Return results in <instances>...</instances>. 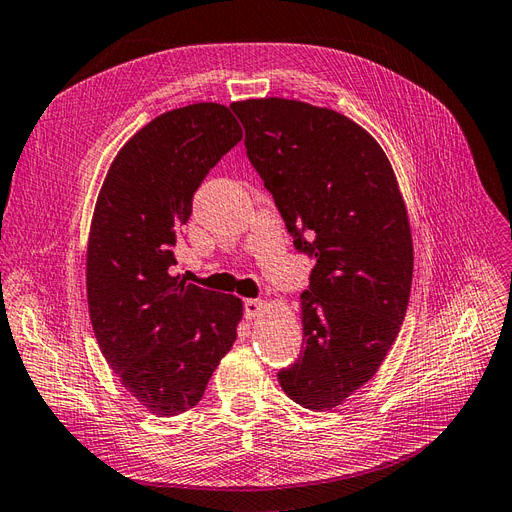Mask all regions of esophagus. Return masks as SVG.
<instances>
[{
    "instance_id": "1",
    "label": "esophagus",
    "mask_w": 512,
    "mask_h": 512,
    "mask_svg": "<svg viewBox=\"0 0 512 512\" xmlns=\"http://www.w3.org/2000/svg\"><path fill=\"white\" fill-rule=\"evenodd\" d=\"M261 309H264V300H259V298H246L244 300V316L248 320H253L255 316H259Z\"/></svg>"
}]
</instances>
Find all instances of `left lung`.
<instances>
[{"label": "left lung", "mask_w": 512, "mask_h": 512, "mask_svg": "<svg viewBox=\"0 0 512 512\" xmlns=\"http://www.w3.org/2000/svg\"><path fill=\"white\" fill-rule=\"evenodd\" d=\"M248 162L298 253L316 264L303 300V352L279 370L305 409L342 404L381 368L406 316L413 240L378 142L344 114L290 99L231 103Z\"/></svg>", "instance_id": "obj_1"}]
</instances>
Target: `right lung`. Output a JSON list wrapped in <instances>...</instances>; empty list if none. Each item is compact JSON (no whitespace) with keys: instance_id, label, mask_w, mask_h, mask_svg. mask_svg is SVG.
Segmentation results:
<instances>
[{"instance_id":"obj_1","label":"right lung","mask_w":512,"mask_h":512,"mask_svg":"<svg viewBox=\"0 0 512 512\" xmlns=\"http://www.w3.org/2000/svg\"><path fill=\"white\" fill-rule=\"evenodd\" d=\"M240 140L220 103L170 110L125 144L99 192L86 259L90 322L121 385L153 415L192 409L238 335L240 298L168 270L194 192Z\"/></svg>"}]
</instances>
